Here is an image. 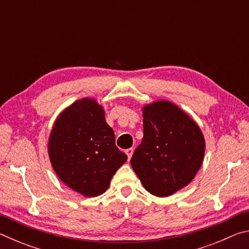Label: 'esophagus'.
I'll return each mask as SVG.
<instances>
[{"label":"esophagus","instance_id":"esophagus-1","mask_svg":"<svg viewBox=\"0 0 249 249\" xmlns=\"http://www.w3.org/2000/svg\"><path fill=\"white\" fill-rule=\"evenodd\" d=\"M125 153H126V155H127L128 160H129L130 158H132L133 153H134V149H133V148H128V149H126V150H125Z\"/></svg>","mask_w":249,"mask_h":249}]
</instances>
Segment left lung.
I'll return each instance as SVG.
<instances>
[{
	"label": "left lung",
	"instance_id": "obj_1",
	"mask_svg": "<svg viewBox=\"0 0 249 249\" xmlns=\"http://www.w3.org/2000/svg\"><path fill=\"white\" fill-rule=\"evenodd\" d=\"M142 117L144 137L130 165L147 191L169 196L190 183L201 168L203 134L187 113L166 100L145 105Z\"/></svg>",
	"mask_w": 249,
	"mask_h": 249
}]
</instances>
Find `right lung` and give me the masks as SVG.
I'll list each match as a JSON object with an SVG mask.
<instances>
[{
    "instance_id": "right-lung-1",
    "label": "right lung",
    "mask_w": 249,
    "mask_h": 249,
    "mask_svg": "<svg viewBox=\"0 0 249 249\" xmlns=\"http://www.w3.org/2000/svg\"><path fill=\"white\" fill-rule=\"evenodd\" d=\"M96 100L83 98L65 108L54 122L48 155L62 182L84 196L107 190L112 177L127 160Z\"/></svg>"
}]
</instances>
